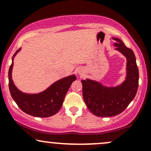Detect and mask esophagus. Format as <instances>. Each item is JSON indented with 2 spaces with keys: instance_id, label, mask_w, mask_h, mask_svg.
Here are the masks:
<instances>
[{
  "instance_id": "obj_1",
  "label": "esophagus",
  "mask_w": 151,
  "mask_h": 151,
  "mask_svg": "<svg viewBox=\"0 0 151 151\" xmlns=\"http://www.w3.org/2000/svg\"><path fill=\"white\" fill-rule=\"evenodd\" d=\"M79 74H81V72H79Z\"/></svg>"
}]
</instances>
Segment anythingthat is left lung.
I'll list each match as a JSON object with an SVG mask.
<instances>
[{
  "instance_id": "1",
  "label": "left lung",
  "mask_w": 151,
  "mask_h": 151,
  "mask_svg": "<svg viewBox=\"0 0 151 151\" xmlns=\"http://www.w3.org/2000/svg\"><path fill=\"white\" fill-rule=\"evenodd\" d=\"M115 50L127 58V77L124 82L115 87L104 86L98 81L81 80L83 98L87 108L98 117H112L120 114L127 108L137 94L139 87V69L133 50L117 38Z\"/></svg>"
}]
</instances>
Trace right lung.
Wrapping results in <instances>:
<instances>
[{
  "label": "right lung",
  "instance_id": "right-lung-1",
  "mask_svg": "<svg viewBox=\"0 0 151 151\" xmlns=\"http://www.w3.org/2000/svg\"><path fill=\"white\" fill-rule=\"evenodd\" d=\"M19 50L20 49H18L14 54L8 72L9 89L12 98L18 107L28 115L38 117H48L55 115L60 110L67 92L77 77L73 74L63 78L39 93H23L15 86L12 79L13 58Z\"/></svg>",
  "mask_w": 151,
  "mask_h": 151
}]
</instances>
